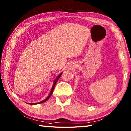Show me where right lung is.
Here are the masks:
<instances>
[{"label":"right lung","mask_w":131,"mask_h":131,"mask_svg":"<svg viewBox=\"0 0 131 131\" xmlns=\"http://www.w3.org/2000/svg\"><path fill=\"white\" fill-rule=\"evenodd\" d=\"M62 73H63L62 72V73H60L59 75H58L57 77V78H56L55 79V80H54V82H53V84L52 88V89H51V92H50V93L49 94L48 96L47 97L46 99H44V100H43V101H40V102H37V103H27V104H30V105H37V104H41V103H43V102H46L47 100H48V99L50 98V97L51 96L52 94V93H53V92L54 88V87H55V85H56V83H57V82L58 81V79H59L60 78V77H61V75H62Z\"/></svg>","instance_id":"right-lung-1"}]
</instances>
